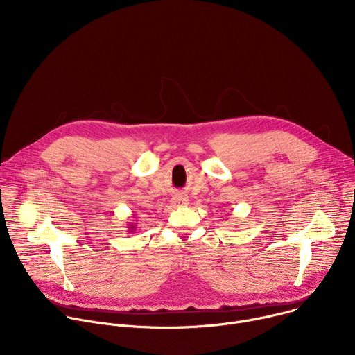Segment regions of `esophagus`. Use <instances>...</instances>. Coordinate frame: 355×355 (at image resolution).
Wrapping results in <instances>:
<instances>
[{
  "label": "esophagus",
  "instance_id": "esophagus-1",
  "mask_svg": "<svg viewBox=\"0 0 355 355\" xmlns=\"http://www.w3.org/2000/svg\"><path fill=\"white\" fill-rule=\"evenodd\" d=\"M173 207H184V205H188V198L184 196V195H177L173 198L171 200Z\"/></svg>",
  "mask_w": 355,
  "mask_h": 355
}]
</instances>
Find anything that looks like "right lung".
Masks as SVG:
<instances>
[{
	"mask_svg": "<svg viewBox=\"0 0 355 355\" xmlns=\"http://www.w3.org/2000/svg\"><path fill=\"white\" fill-rule=\"evenodd\" d=\"M137 230V223L133 220V222H128V232L129 233H135Z\"/></svg>",
	"mask_w": 355,
	"mask_h": 355,
	"instance_id": "1",
	"label": "right lung"
}]
</instances>
